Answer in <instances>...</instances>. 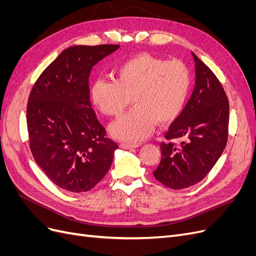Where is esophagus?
<instances>
[{"label":"esophagus","mask_w":256,"mask_h":256,"mask_svg":"<svg viewBox=\"0 0 256 256\" xmlns=\"http://www.w3.org/2000/svg\"><path fill=\"white\" fill-rule=\"evenodd\" d=\"M140 146L138 143H120V147L124 150H130V148H136Z\"/></svg>","instance_id":"34e87169"}]
</instances>
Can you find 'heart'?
<instances>
[{
    "label": "heart",
    "instance_id": "b5f03b06",
    "mask_svg": "<svg viewBox=\"0 0 256 256\" xmlns=\"http://www.w3.org/2000/svg\"><path fill=\"white\" fill-rule=\"evenodd\" d=\"M190 74L182 62L140 54L114 69L113 81L97 80L92 86V102L104 115L118 116L129 104L134 108L111 126L114 136L141 141L156 124L175 118L182 109Z\"/></svg>",
    "mask_w": 256,
    "mask_h": 256
}]
</instances>
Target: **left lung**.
I'll return each instance as SVG.
<instances>
[{"label": "left lung", "instance_id": "8db88e82", "mask_svg": "<svg viewBox=\"0 0 256 256\" xmlns=\"http://www.w3.org/2000/svg\"><path fill=\"white\" fill-rule=\"evenodd\" d=\"M196 85L189 102L171 124L154 176L171 189H184L210 172L226 148L230 104L214 74L192 52ZM178 143L177 144L176 142Z\"/></svg>", "mask_w": 256, "mask_h": 256}]
</instances>
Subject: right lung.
Listing matches in <instances>:
<instances>
[{"mask_svg": "<svg viewBox=\"0 0 256 256\" xmlns=\"http://www.w3.org/2000/svg\"><path fill=\"white\" fill-rule=\"evenodd\" d=\"M118 44L74 46L44 69L26 108L30 148L58 187L85 192L102 180L118 144L106 138L90 100L92 67Z\"/></svg>", "mask_w": 256, "mask_h": 256, "instance_id": "right-lung-1", "label": "right lung"}]
</instances>
